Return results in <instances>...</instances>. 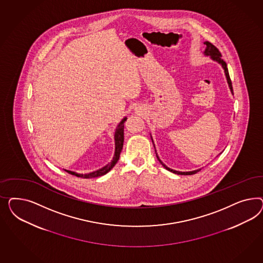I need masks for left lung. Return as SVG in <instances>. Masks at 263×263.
<instances>
[{
	"label": "left lung",
	"mask_w": 263,
	"mask_h": 263,
	"mask_svg": "<svg viewBox=\"0 0 263 263\" xmlns=\"http://www.w3.org/2000/svg\"><path fill=\"white\" fill-rule=\"evenodd\" d=\"M204 44H205V50H204V52H203V54L205 55V56H210L211 58V60L212 61H214V62H217L218 64H221L222 65V67H223V71H224V75H226V78H227V82H228V84H229V87H230V89H231V93L233 95V89H232V84H231V80L230 78V74H229V70H228V66H227V64H226V62H223V59H222V55H221V53H220V51L217 49V48L212 44V43H210V42H208V41H205L204 42ZM152 143H153V140H152ZM153 145H154V143H153ZM155 147V146H154ZM156 152V151H155ZM156 157H157V159L159 161L160 163L162 164V166L165 167L166 170L167 171H170V172H172V173H174L175 175H194V174H196V173H198L200 168L199 170H195V171H192V172H179V171H175V170H173V168H171V167H167L161 160H160L159 156L157 155V153H156Z\"/></svg>",
	"instance_id": "left-lung-1"
}]
</instances>
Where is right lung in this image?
<instances>
[{"mask_svg": "<svg viewBox=\"0 0 263 263\" xmlns=\"http://www.w3.org/2000/svg\"><path fill=\"white\" fill-rule=\"evenodd\" d=\"M126 120H127L126 117L123 118L119 123V125L116 128V131H115V154H114L112 160L109 164H107L106 166H104L103 167H101L97 171L88 173V174H78V173L68 171V170H64V171L70 175H76V176L82 177V178H93V177L102 176V175H106L107 173H109L120 159V152L122 151L123 142H124V122L126 121Z\"/></svg>", "mask_w": 263, "mask_h": 263, "instance_id": "add662e5", "label": "right lung"}]
</instances>
